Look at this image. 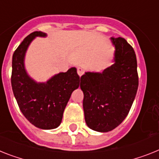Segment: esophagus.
Listing matches in <instances>:
<instances>
[{"mask_svg":"<svg viewBox=\"0 0 159 159\" xmlns=\"http://www.w3.org/2000/svg\"><path fill=\"white\" fill-rule=\"evenodd\" d=\"M77 74H78V75H79L80 77H81V76H82V74H83V73H84V70L81 67L77 68Z\"/></svg>","mask_w":159,"mask_h":159,"instance_id":"esophagus-1","label":"esophagus"}]
</instances>
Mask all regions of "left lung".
Listing matches in <instances>:
<instances>
[{"mask_svg":"<svg viewBox=\"0 0 159 159\" xmlns=\"http://www.w3.org/2000/svg\"><path fill=\"white\" fill-rule=\"evenodd\" d=\"M115 46L114 62L102 73H85L83 91L85 120L94 131H111L126 118L138 88L137 63L133 47L124 38H111Z\"/></svg>","mask_w":159,"mask_h":159,"instance_id":"left-lung-1","label":"left lung"}]
</instances>
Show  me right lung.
<instances>
[{"label": "right lung", "mask_w": 159, "mask_h": 159, "mask_svg": "<svg viewBox=\"0 0 159 159\" xmlns=\"http://www.w3.org/2000/svg\"><path fill=\"white\" fill-rule=\"evenodd\" d=\"M46 34L34 31L24 39L13 55L11 85L14 97L24 116L35 127L56 129L61 125L65 107L73 91L78 88L80 77L76 68L56 74L47 82L30 78L24 65L28 47L35 37Z\"/></svg>", "instance_id": "1"}]
</instances>
